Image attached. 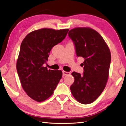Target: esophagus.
<instances>
[{
  "instance_id": "1",
  "label": "esophagus",
  "mask_w": 126,
  "mask_h": 126,
  "mask_svg": "<svg viewBox=\"0 0 126 126\" xmlns=\"http://www.w3.org/2000/svg\"><path fill=\"white\" fill-rule=\"evenodd\" d=\"M69 75H70V72H67V71H63V76Z\"/></svg>"
}]
</instances>
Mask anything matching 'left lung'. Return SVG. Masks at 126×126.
<instances>
[{
  "instance_id": "left-lung-1",
  "label": "left lung",
  "mask_w": 126,
  "mask_h": 126,
  "mask_svg": "<svg viewBox=\"0 0 126 126\" xmlns=\"http://www.w3.org/2000/svg\"><path fill=\"white\" fill-rule=\"evenodd\" d=\"M68 36L74 42L77 57L84 59L83 75L73 72L75 81L70 90L79 103L93 102L102 93L107 82L110 51L100 33L90 28L71 29Z\"/></svg>"
}]
</instances>
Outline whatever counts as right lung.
Masks as SVG:
<instances>
[{
	"label": "right lung",
	"instance_id": "1",
	"mask_svg": "<svg viewBox=\"0 0 126 126\" xmlns=\"http://www.w3.org/2000/svg\"><path fill=\"white\" fill-rule=\"evenodd\" d=\"M68 29L44 28L32 31L22 42L17 70L24 90L37 102L51 96L62 77L61 70H47L43 66L55 45L65 38Z\"/></svg>",
	"mask_w": 126,
	"mask_h": 126
}]
</instances>
